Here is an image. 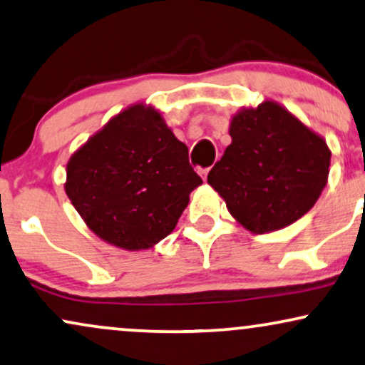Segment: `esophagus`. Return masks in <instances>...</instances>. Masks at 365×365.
<instances>
[{
	"label": "esophagus",
	"mask_w": 365,
	"mask_h": 365,
	"mask_svg": "<svg viewBox=\"0 0 365 365\" xmlns=\"http://www.w3.org/2000/svg\"><path fill=\"white\" fill-rule=\"evenodd\" d=\"M209 172H210V168L200 170V175H202V178H204V182H205V180H207V175H209Z\"/></svg>",
	"instance_id": "esophagus-1"
}]
</instances>
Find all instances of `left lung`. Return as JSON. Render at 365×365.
Returning a JSON list of instances; mask_svg holds the SVG:
<instances>
[{"instance_id": "obj_1", "label": "left lung", "mask_w": 365, "mask_h": 365, "mask_svg": "<svg viewBox=\"0 0 365 365\" xmlns=\"http://www.w3.org/2000/svg\"><path fill=\"white\" fill-rule=\"evenodd\" d=\"M232 138L207 183L224 198L230 215L252 234L297 222L315 205L329 180L331 151L318 133L267 99L239 109Z\"/></svg>"}]
</instances>
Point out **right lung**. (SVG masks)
Returning <instances> with one entry per match:
<instances>
[{"instance_id":"add662e5","label":"right lung","mask_w":365,"mask_h":365,"mask_svg":"<svg viewBox=\"0 0 365 365\" xmlns=\"http://www.w3.org/2000/svg\"><path fill=\"white\" fill-rule=\"evenodd\" d=\"M202 178L153 106L113 116L67 161V197L87 227L124 251L153 247L173 232Z\"/></svg>"}]
</instances>
